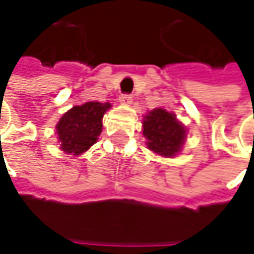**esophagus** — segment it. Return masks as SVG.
<instances>
[{
	"mask_svg": "<svg viewBox=\"0 0 254 254\" xmlns=\"http://www.w3.org/2000/svg\"><path fill=\"white\" fill-rule=\"evenodd\" d=\"M119 102H120V104L128 106V104H131L132 103V96H130V94H122V96L119 97Z\"/></svg>",
	"mask_w": 254,
	"mask_h": 254,
	"instance_id": "esophagus-1",
	"label": "esophagus"
}]
</instances>
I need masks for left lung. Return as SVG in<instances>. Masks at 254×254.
Segmentation results:
<instances>
[{"label": "left lung", "instance_id": "8db88e82", "mask_svg": "<svg viewBox=\"0 0 254 254\" xmlns=\"http://www.w3.org/2000/svg\"><path fill=\"white\" fill-rule=\"evenodd\" d=\"M188 130L174 113L157 107L142 119V135L147 148L165 158L177 157L187 140Z\"/></svg>", "mask_w": 254, "mask_h": 254}]
</instances>
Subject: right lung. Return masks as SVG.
<instances>
[{
	"label": "right lung",
	"instance_id": "add662e5",
	"mask_svg": "<svg viewBox=\"0 0 254 254\" xmlns=\"http://www.w3.org/2000/svg\"><path fill=\"white\" fill-rule=\"evenodd\" d=\"M110 107V103L87 102L64 113L55 127L61 150L73 157L87 151L99 140L103 116Z\"/></svg>",
	"mask_w": 254,
	"mask_h": 254
}]
</instances>
